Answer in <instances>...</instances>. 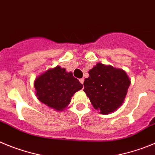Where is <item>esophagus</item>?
Here are the masks:
<instances>
[{"label": "esophagus", "instance_id": "esophagus-1", "mask_svg": "<svg viewBox=\"0 0 155 155\" xmlns=\"http://www.w3.org/2000/svg\"><path fill=\"white\" fill-rule=\"evenodd\" d=\"M79 81H80L81 83V84H83V83H84V78L79 79Z\"/></svg>", "mask_w": 155, "mask_h": 155}]
</instances>
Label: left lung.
<instances>
[{"label": "left lung", "instance_id": "1", "mask_svg": "<svg viewBox=\"0 0 155 155\" xmlns=\"http://www.w3.org/2000/svg\"><path fill=\"white\" fill-rule=\"evenodd\" d=\"M84 79V91L101 114L114 113L123 105L130 79L123 69L98 63Z\"/></svg>", "mask_w": 155, "mask_h": 155}]
</instances>
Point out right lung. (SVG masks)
I'll return each instance as SVG.
<instances>
[{
    "label": "right lung",
    "instance_id": "right-lung-1",
    "mask_svg": "<svg viewBox=\"0 0 155 155\" xmlns=\"http://www.w3.org/2000/svg\"><path fill=\"white\" fill-rule=\"evenodd\" d=\"M34 87L35 95L41 102L57 111H64L83 84L73 77L72 72L57 66L37 76Z\"/></svg>",
    "mask_w": 155,
    "mask_h": 155
}]
</instances>
